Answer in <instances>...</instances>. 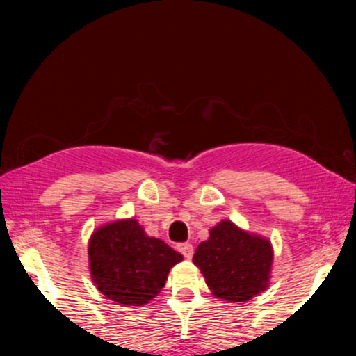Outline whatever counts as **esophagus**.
<instances>
[{"instance_id":"1","label":"esophagus","mask_w":356,"mask_h":356,"mask_svg":"<svg viewBox=\"0 0 356 356\" xmlns=\"http://www.w3.org/2000/svg\"><path fill=\"white\" fill-rule=\"evenodd\" d=\"M178 251L181 252V254L186 257V259H191L194 250H193L191 243H181V245H178Z\"/></svg>"}]
</instances>
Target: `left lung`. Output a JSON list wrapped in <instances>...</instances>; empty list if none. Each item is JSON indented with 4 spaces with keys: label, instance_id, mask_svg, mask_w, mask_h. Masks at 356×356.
Returning <instances> with one entry per match:
<instances>
[{
    "label": "left lung",
    "instance_id": "1",
    "mask_svg": "<svg viewBox=\"0 0 356 356\" xmlns=\"http://www.w3.org/2000/svg\"><path fill=\"white\" fill-rule=\"evenodd\" d=\"M274 248L267 238L220 220L199 243L193 262L216 298L240 303L269 286Z\"/></svg>",
    "mask_w": 356,
    "mask_h": 356
}]
</instances>
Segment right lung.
<instances>
[{
	"label": "right lung",
	"mask_w": 356,
	"mask_h": 356,
	"mask_svg": "<svg viewBox=\"0 0 356 356\" xmlns=\"http://www.w3.org/2000/svg\"><path fill=\"white\" fill-rule=\"evenodd\" d=\"M181 261L179 252L149 236L136 218L105 223L89 240L92 282L118 305H147L163 289L170 269Z\"/></svg>",
	"instance_id": "1"
}]
</instances>
